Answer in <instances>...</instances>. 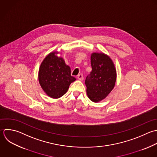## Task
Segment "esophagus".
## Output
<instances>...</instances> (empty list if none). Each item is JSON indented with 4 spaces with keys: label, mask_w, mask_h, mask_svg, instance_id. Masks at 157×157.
<instances>
[{
    "label": "esophagus",
    "mask_w": 157,
    "mask_h": 157,
    "mask_svg": "<svg viewBox=\"0 0 157 157\" xmlns=\"http://www.w3.org/2000/svg\"><path fill=\"white\" fill-rule=\"evenodd\" d=\"M78 79L79 80V81H82L83 79H84V77H83V75L82 74H79L77 76Z\"/></svg>",
    "instance_id": "34e87169"
}]
</instances>
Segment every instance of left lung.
<instances>
[{"label": "left lung", "mask_w": 157, "mask_h": 157, "mask_svg": "<svg viewBox=\"0 0 157 157\" xmlns=\"http://www.w3.org/2000/svg\"><path fill=\"white\" fill-rule=\"evenodd\" d=\"M92 71L85 84L87 95L93 102L104 100L114 89L117 72L111 57L103 52H93L90 56Z\"/></svg>", "instance_id": "left-lung-1"}]
</instances>
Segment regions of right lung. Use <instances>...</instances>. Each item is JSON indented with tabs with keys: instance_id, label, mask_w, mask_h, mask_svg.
I'll list each match as a JSON object with an SVG mask.
<instances>
[{
	"instance_id": "right-lung-1",
	"label": "right lung",
	"mask_w": 157,
	"mask_h": 157,
	"mask_svg": "<svg viewBox=\"0 0 157 157\" xmlns=\"http://www.w3.org/2000/svg\"><path fill=\"white\" fill-rule=\"evenodd\" d=\"M58 51L48 54L42 61L38 70V81L49 97L59 98L68 91L70 84L76 80L71 75V68L64 59L59 57Z\"/></svg>"
}]
</instances>
